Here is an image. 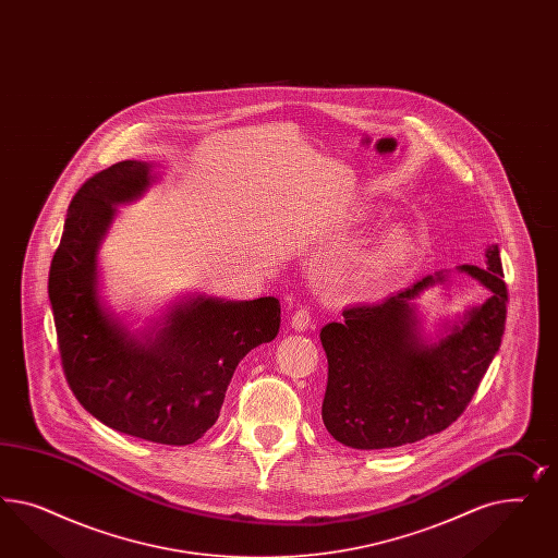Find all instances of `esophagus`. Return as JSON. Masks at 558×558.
<instances>
[{
	"label": "esophagus",
	"instance_id": "obj_1",
	"mask_svg": "<svg viewBox=\"0 0 558 558\" xmlns=\"http://www.w3.org/2000/svg\"><path fill=\"white\" fill-rule=\"evenodd\" d=\"M308 325H311V315H308V311L306 308H299L294 315H292V319H290V327L294 329V331H304V329H308Z\"/></svg>",
	"mask_w": 558,
	"mask_h": 558
}]
</instances>
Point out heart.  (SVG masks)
<instances>
[{
    "instance_id": "1",
    "label": "heart",
    "mask_w": 558,
    "mask_h": 558,
    "mask_svg": "<svg viewBox=\"0 0 558 558\" xmlns=\"http://www.w3.org/2000/svg\"><path fill=\"white\" fill-rule=\"evenodd\" d=\"M411 259L413 239L409 231L405 227H390L355 259L345 278L355 294L362 299H376L401 282Z\"/></svg>"
}]
</instances>
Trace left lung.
Here are the masks:
<instances>
[{
  "label": "left lung",
  "instance_id": "8db88e82",
  "mask_svg": "<svg viewBox=\"0 0 558 558\" xmlns=\"http://www.w3.org/2000/svg\"><path fill=\"white\" fill-rule=\"evenodd\" d=\"M485 266H458L489 299L429 339L415 299L450 284L448 271L425 276L385 303L352 306L322 329L329 374L323 423L339 444L380 450L413 444L457 422L471 403L506 331L507 287L499 247Z\"/></svg>",
  "mask_w": 558,
  "mask_h": 558
}]
</instances>
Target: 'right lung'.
Listing matches in <instances>:
<instances>
[{
	"mask_svg": "<svg viewBox=\"0 0 558 558\" xmlns=\"http://www.w3.org/2000/svg\"><path fill=\"white\" fill-rule=\"evenodd\" d=\"M151 171L147 161H119L77 190L52 255L49 299L63 371L85 411L120 434L186 446L219 420L236 364L278 336L280 303L190 294L145 331L106 308L101 241L117 206L151 186Z\"/></svg>",
	"mask_w": 558,
	"mask_h": 558,
	"instance_id": "add662e5",
	"label": "right lung"
}]
</instances>
